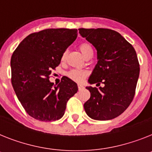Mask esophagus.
<instances>
[{
    "instance_id": "1",
    "label": "esophagus",
    "mask_w": 152,
    "mask_h": 152,
    "mask_svg": "<svg viewBox=\"0 0 152 152\" xmlns=\"http://www.w3.org/2000/svg\"><path fill=\"white\" fill-rule=\"evenodd\" d=\"M78 89H79V90H82V89H84V86L83 85H80V84H79L78 85Z\"/></svg>"
}]
</instances>
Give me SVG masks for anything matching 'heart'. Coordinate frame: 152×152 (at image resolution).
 Instances as JSON below:
<instances>
[{
	"label": "heart",
	"instance_id": "b5f03b06",
	"mask_svg": "<svg viewBox=\"0 0 152 152\" xmlns=\"http://www.w3.org/2000/svg\"><path fill=\"white\" fill-rule=\"evenodd\" d=\"M79 48H80L82 53L85 56H86L89 53L92 52V46L89 43H82L80 45ZM66 54L67 51H64L63 52L61 57L62 61L65 60L66 57ZM86 75L87 72L86 71L80 70V69H72V70H70L67 73V76L70 78L71 80H72L75 82H77V83H81L84 80V78L86 76Z\"/></svg>",
	"mask_w": 152,
	"mask_h": 152
}]
</instances>
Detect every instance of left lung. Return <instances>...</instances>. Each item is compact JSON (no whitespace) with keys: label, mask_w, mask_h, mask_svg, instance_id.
<instances>
[{"label":"left lung","mask_w":152,"mask_h":152,"mask_svg":"<svg viewBox=\"0 0 152 152\" xmlns=\"http://www.w3.org/2000/svg\"><path fill=\"white\" fill-rule=\"evenodd\" d=\"M80 34L97 50V64L88 80L90 98L84 104L91 118L110 120L124 113L132 102L139 76V63L134 47L110 29L80 28Z\"/></svg>","instance_id":"obj_1"}]
</instances>
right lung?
Returning a JSON list of instances; mask_svg holds the SVG:
<instances>
[{
    "label": "right lung",
    "instance_id": "1",
    "mask_svg": "<svg viewBox=\"0 0 152 152\" xmlns=\"http://www.w3.org/2000/svg\"><path fill=\"white\" fill-rule=\"evenodd\" d=\"M76 37V29H47L28 35L13 53V88L23 109L35 119L61 118L68 100L77 92V84L66 76L57 86L49 80L63 52Z\"/></svg>",
    "mask_w": 152,
    "mask_h": 152
}]
</instances>
